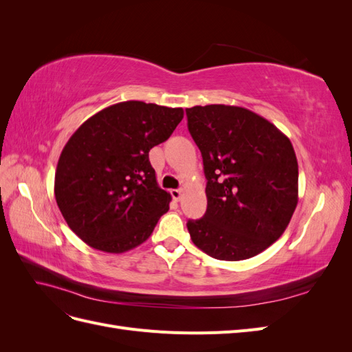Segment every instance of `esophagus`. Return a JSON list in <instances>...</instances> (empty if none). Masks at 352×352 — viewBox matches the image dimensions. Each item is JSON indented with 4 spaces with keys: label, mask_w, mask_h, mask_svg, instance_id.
I'll list each match as a JSON object with an SVG mask.
<instances>
[{
    "label": "esophagus",
    "mask_w": 352,
    "mask_h": 352,
    "mask_svg": "<svg viewBox=\"0 0 352 352\" xmlns=\"http://www.w3.org/2000/svg\"><path fill=\"white\" fill-rule=\"evenodd\" d=\"M182 192H184L182 189H172V190H170V194H172V198L175 201H179L180 198H182Z\"/></svg>",
    "instance_id": "esophagus-1"
}]
</instances>
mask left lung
Returning a JSON list of instances; mask_svg holds the SVG:
<instances>
[{
	"label": "left lung",
	"mask_w": 352,
	"mask_h": 352,
	"mask_svg": "<svg viewBox=\"0 0 352 352\" xmlns=\"http://www.w3.org/2000/svg\"><path fill=\"white\" fill-rule=\"evenodd\" d=\"M207 179V211L188 220L210 257L239 261L278 241L298 204V162L289 138L264 117L235 105L186 109Z\"/></svg>",
	"instance_id": "obj_1"
}]
</instances>
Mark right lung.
I'll return each mask as SVG.
<instances>
[{
    "instance_id": "add662e5",
    "label": "right lung",
    "mask_w": 352,
    "mask_h": 352,
    "mask_svg": "<svg viewBox=\"0 0 352 352\" xmlns=\"http://www.w3.org/2000/svg\"><path fill=\"white\" fill-rule=\"evenodd\" d=\"M182 109L124 101L82 123L63 148L54 194L69 228L89 247L110 254L133 250L168 210L148 153L168 140Z\"/></svg>"
}]
</instances>
